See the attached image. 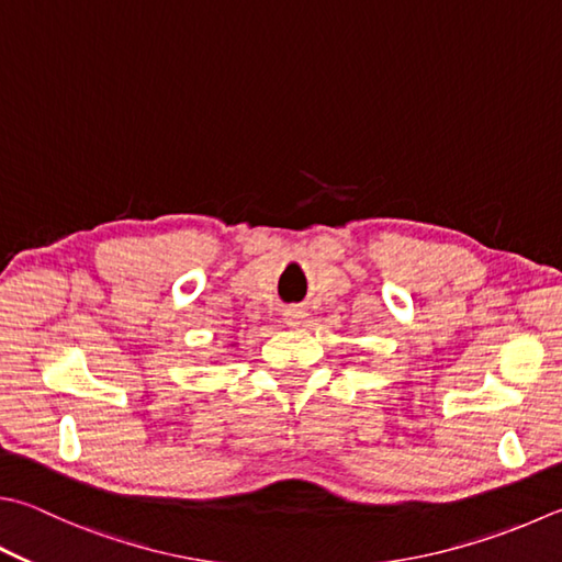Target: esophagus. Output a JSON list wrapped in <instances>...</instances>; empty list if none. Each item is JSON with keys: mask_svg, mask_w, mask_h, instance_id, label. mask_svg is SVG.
<instances>
[{"mask_svg": "<svg viewBox=\"0 0 562 562\" xmlns=\"http://www.w3.org/2000/svg\"><path fill=\"white\" fill-rule=\"evenodd\" d=\"M303 317H305V311L299 308V305H291V308L283 311V323L291 327H299L303 323Z\"/></svg>", "mask_w": 562, "mask_h": 562, "instance_id": "1", "label": "esophagus"}]
</instances>
